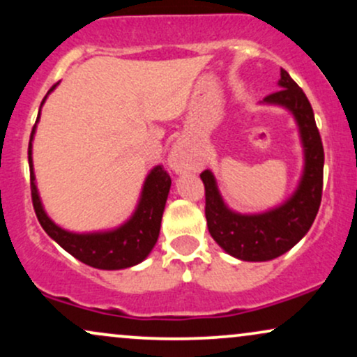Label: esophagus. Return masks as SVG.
I'll return each mask as SVG.
<instances>
[{
    "mask_svg": "<svg viewBox=\"0 0 357 357\" xmlns=\"http://www.w3.org/2000/svg\"><path fill=\"white\" fill-rule=\"evenodd\" d=\"M169 166L173 167L176 173H183V171H188L192 167V158L188 151L186 144L183 142H176L173 151L169 154Z\"/></svg>",
    "mask_w": 357,
    "mask_h": 357,
    "instance_id": "obj_1",
    "label": "esophagus"
}]
</instances>
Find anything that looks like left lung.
Wrapping results in <instances>:
<instances>
[{"instance_id": "left-lung-1", "label": "left lung", "mask_w": 357, "mask_h": 357, "mask_svg": "<svg viewBox=\"0 0 357 357\" xmlns=\"http://www.w3.org/2000/svg\"><path fill=\"white\" fill-rule=\"evenodd\" d=\"M278 87L264 102L289 109L297 121L305 166L296 192L273 210L260 215H240L223 203L211 171L199 174L204 184V215L210 235L225 252L245 261H267L289 252L304 238L321 206L324 147L312 105L284 68H280Z\"/></svg>"}]
</instances>
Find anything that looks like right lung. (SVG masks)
<instances>
[{"label":"right lung","instance_id":"obj_1","mask_svg":"<svg viewBox=\"0 0 357 357\" xmlns=\"http://www.w3.org/2000/svg\"><path fill=\"white\" fill-rule=\"evenodd\" d=\"M55 87L56 84L48 90V93ZM47 96H45V99H47ZM45 99L42 100V105ZM38 119H36V122H38ZM33 134L35 126L30 136V146H28L31 202H33L36 218H38L43 230L48 233V236L55 240L61 248L67 250L77 260L84 261L85 265H90L93 268L121 270L141 264L158 241L159 228H161L162 211H165L167 192L171 188V178L165 171V167L155 166L147 174L136 211L122 227L100 233H72L53 223L45 213L42 202H40L38 190H36L35 184L33 159H31Z\"/></svg>","mask_w":357,"mask_h":357}]
</instances>
